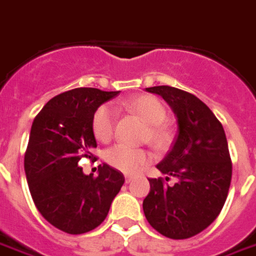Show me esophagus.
<instances>
[{
  "label": "esophagus",
  "instance_id": "1",
  "mask_svg": "<svg viewBox=\"0 0 256 256\" xmlns=\"http://www.w3.org/2000/svg\"><path fill=\"white\" fill-rule=\"evenodd\" d=\"M124 180H126V183H130V182L133 180V176H130V174H128V176H124Z\"/></svg>",
  "mask_w": 256,
  "mask_h": 256
}]
</instances>
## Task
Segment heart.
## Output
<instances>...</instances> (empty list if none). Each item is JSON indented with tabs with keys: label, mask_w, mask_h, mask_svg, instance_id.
Wrapping results in <instances>:
<instances>
[{
	"label": "heart",
	"mask_w": 256,
	"mask_h": 256,
	"mask_svg": "<svg viewBox=\"0 0 256 256\" xmlns=\"http://www.w3.org/2000/svg\"><path fill=\"white\" fill-rule=\"evenodd\" d=\"M120 106L126 108L130 112L141 118L148 126L146 140L155 148H164L170 140L169 128L164 122L166 120V108L154 96H138L130 98L119 104ZM116 122V112L110 105H101L92 116V133L96 138L101 142H108L114 137ZM105 160L112 168L118 170L133 174L141 170L150 162V154L141 148H132V146L118 144L110 148L105 154Z\"/></svg>",
	"instance_id": "b5f03b06"
}]
</instances>
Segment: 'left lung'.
<instances>
[{
  "label": "left lung",
  "mask_w": 256,
  "mask_h": 256,
  "mask_svg": "<svg viewBox=\"0 0 256 256\" xmlns=\"http://www.w3.org/2000/svg\"><path fill=\"white\" fill-rule=\"evenodd\" d=\"M169 104L178 119L170 151L156 168L164 178H150L142 201L148 223L156 232L183 240L201 233L220 214L232 182V159L222 123L194 94L170 86L146 88Z\"/></svg>",
  "instance_id": "8db88e82"
}]
</instances>
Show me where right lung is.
<instances>
[{
	"label": "right lung",
	"instance_id": "1",
	"mask_svg": "<svg viewBox=\"0 0 256 256\" xmlns=\"http://www.w3.org/2000/svg\"><path fill=\"white\" fill-rule=\"evenodd\" d=\"M118 94L90 87L65 91L33 120L24 154L28 190L42 218L65 233L83 234L100 226L124 183L122 172L106 164L100 165L97 178L78 166L97 146L94 112Z\"/></svg>",
	"mask_w": 256,
	"mask_h": 256
}]
</instances>
